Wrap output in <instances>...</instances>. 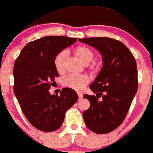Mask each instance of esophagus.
<instances>
[{
    "mask_svg": "<svg viewBox=\"0 0 153 153\" xmlns=\"http://www.w3.org/2000/svg\"><path fill=\"white\" fill-rule=\"evenodd\" d=\"M77 94H78L79 100H81V99H82V97H83V95H82V94L81 92H78L77 93Z\"/></svg>",
    "mask_w": 153,
    "mask_h": 153,
    "instance_id": "obj_1",
    "label": "esophagus"
}]
</instances>
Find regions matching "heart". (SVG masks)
Wrapping results in <instances>:
<instances>
[{"label": "heart", "mask_w": 153, "mask_h": 153, "mask_svg": "<svg viewBox=\"0 0 153 153\" xmlns=\"http://www.w3.org/2000/svg\"><path fill=\"white\" fill-rule=\"evenodd\" d=\"M75 55L84 64H88L93 60L94 57V51L87 46H79L74 50ZM67 59V53L65 51L59 52L53 60L55 69L59 74H64L66 69V62ZM92 69L94 65L91 66ZM89 82V76L85 74L69 75L63 80V85L76 91H81Z\"/></svg>", "instance_id": "obj_1"}]
</instances>
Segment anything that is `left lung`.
<instances>
[{
    "label": "left lung",
    "mask_w": 153,
    "mask_h": 153,
    "mask_svg": "<svg viewBox=\"0 0 153 153\" xmlns=\"http://www.w3.org/2000/svg\"><path fill=\"white\" fill-rule=\"evenodd\" d=\"M78 40L97 48L103 61L102 69L89 87L96 96H83L90 102L89 108L83 112L84 123L95 133H109L124 121L137 93L136 60L128 48L115 39L96 37Z\"/></svg>",
    "instance_id": "left-lung-1"
}]
</instances>
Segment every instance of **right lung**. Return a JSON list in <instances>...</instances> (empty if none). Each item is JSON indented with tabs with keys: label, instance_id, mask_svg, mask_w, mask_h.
I'll use <instances>...</instances> for the list:
<instances>
[{
	"label": "right lung",
	"instance_id": "right-lung-1",
	"mask_svg": "<svg viewBox=\"0 0 153 153\" xmlns=\"http://www.w3.org/2000/svg\"><path fill=\"white\" fill-rule=\"evenodd\" d=\"M76 41V38L59 36L41 38L27 44L16 59L14 93L24 115L38 130H58L66 111L78 100L76 91L69 88L62 89L60 96L48 91L59 76L53 64L55 56Z\"/></svg>",
	"mask_w": 153,
	"mask_h": 153
}]
</instances>
